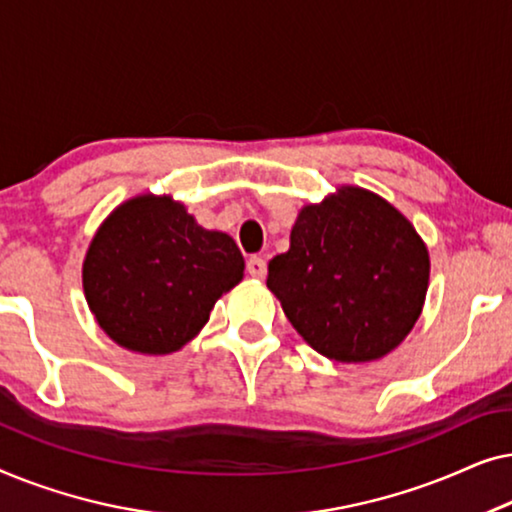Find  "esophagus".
Instances as JSON below:
<instances>
[{"label":"esophagus","instance_id":"esophagus-1","mask_svg":"<svg viewBox=\"0 0 512 512\" xmlns=\"http://www.w3.org/2000/svg\"><path fill=\"white\" fill-rule=\"evenodd\" d=\"M247 272L251 277L263 279L265 272H268V263H265V258H261V256H251L247 261Z\"/></svg>","mask_w":512,"mask_h":512}]
</instances>
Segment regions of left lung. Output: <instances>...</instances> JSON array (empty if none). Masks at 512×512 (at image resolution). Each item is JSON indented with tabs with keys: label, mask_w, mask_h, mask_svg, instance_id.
Instances as JSON below:
<instances>
[{
	"label": "left lung",
	"mask_w": 512,
	"mask_h": 512,
	"mask_svg": "<svg viewBox=\"0 0 512 512\" xmlns=\"http://www.w3.org/2000/svg\"><path fill=\"white\" fill-rule=\"evenodd\" d=\"M429 286V251L380 195L340 188L310 205L291 249L268 265V289L293 328L333 361L389 354L412 331Z\"/></svg>",
	"instance_id": "obj_1"
}]
</instances>
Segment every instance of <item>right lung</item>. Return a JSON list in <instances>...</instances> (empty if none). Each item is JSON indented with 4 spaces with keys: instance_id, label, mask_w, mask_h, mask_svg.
I'll use <instances>...</instances> for the list:
<instances>
[{
    "instance_id": "add662e5",
    "label": "right lung",
    "mask_w": 512,
    "mask_h": 512,
    "mask_svg": "<svg viewBox=\"0 0 512 512\" xmlns=\"http://www.w3.org/2000/svg\"><path fill=\"white\" fill-rule=\"evenodd\" d=\"M233 237L205 230L170 198L142 195L102 223L83 261V291L97 324L142 354L177 352L242 282Z\"/></svg>"
}]
</instances>
